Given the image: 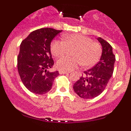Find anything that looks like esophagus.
Instances as JSON below:
<instances>
[{"label": "esophagus", "instance_id": "obj_1", "mask_svg": "<svg viewBox=\"0 0 131 131\" xmlns=\"http://www.w3.org/2000/svg\"><path fill=\"white\" fill-rule=\"evenodd\" d=\"M59 73H60V74H68V73H69V72H66V71H59Z\"/></svg>", "mask_w": 131, "mask_h": 131}]
</instances>
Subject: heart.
<instances>
[{"label":"heart","instance_id":"heart-1","mask_svg":"<svg viewBox=\"0 0 131 131\" xmlns=\"http://www.w3.org/2000/svg\"><path fill=\"white\" fill-rule=\"evenodd\" d=\"M63 40H54L50 45V51L55 57L64 55L68 48H74L73 58L62 57L57 60L56 66L62 71H72L82 64L91 67L95 65L100 59L102 48L98 42L81 34H71L63 36Z\"/></svg>","mask_w":131,"mask_h":131}]
</instances>
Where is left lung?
<instances>
[{"label":"left lung","mask_w":131,"mask_h":131,"mask_svg":"<svg viewBox=\"0 0 131 131\" xmlns=\"http://www.w3.org/2000/svg\"><path fill=\"white\" fill-rule=\"evenodd\" d=\"M97 40L102 48L99 62L93 68L84 71L83 75L73 84L75 92L84 99L100 95L107 86L114 69L115 56L112 47L102 38L98 37Z\"/></svg>","instance_id":"obj_1"}]
</instances>
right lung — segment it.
Segmentation results:
<instances>
[{
    "instance_id": "obj_1",
    "label": "right lung",
    "mask_w": 131,
    "mask_h": 131,
    "mask_svg": "<svg viewBox=\"0 0 131 131\" xmlns=\"http://www.w3.org/2000/svg\"><path fill=\"white\" fill-rule=\"evenodd\" d=\"M62 30L41 28L31 32L20 45L18 70L24 86L31 92L44 94L52 89L58 71H50L54 60L50 44Z\"/></svg>"
}]
</instances>
